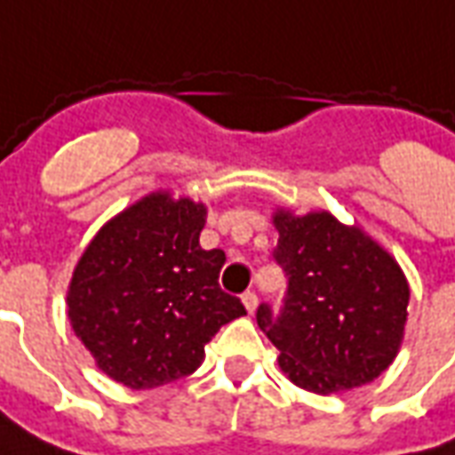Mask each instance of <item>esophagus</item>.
I'll use <instances>...</instances> for the list:
<instances>
[{
    "label": "esophagus",
    "mask_w": 455,
    "mask_h": 455,
    "mask_svg": "<svg viewBox=\"0 0 455 455\" xmlns=\"http://www.w3.org/2000/svg\"><path fill=\"white\" fill-rule=\"evenodd\" d=\"M241 299H243V305H246L248 315H253V312H256V307H258L256 292H253V290H248V292H243V297H241Z\"/></svg>",
    "instance_id": "obj_1"
}]
</instances>
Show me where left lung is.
I'll return each instance as SVG.
<instances>
[{"label":"left lung","mask_w":455,"mask_h":455,"mask_svg":"<svg viewBox=\"0 0 455 455\" xmlns=\"http://www.w3.org/2000/svg\"><path fill=\"white\" fill-rule=\"evenodd\" d=\"M273 251L285 270L283 307H258L280 368L305 390L339 392L375 380L400 351L410 285L395 258L329 212H277Z\"/></svg>","instance_id":"left-lung-1"}]
</instances>
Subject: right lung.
<instances>
[{"mask_svg": "<svg viewBox=\"0 0 455 455\" xmlns=\"http://www.w3.org/2000/svg\"><path fill=\"white\" fill-rule=\"evenodd\" d=\"M207 207L168 192L114 217L75 267L68 316L109 378L150 390L199 368L204 343L246 315L219 287L224 251H204Z\"/></svg>", "mask_w": 455, "mask_h": 455, "instance_id": "add662e5", "label": "right lung"}]
</instances>
